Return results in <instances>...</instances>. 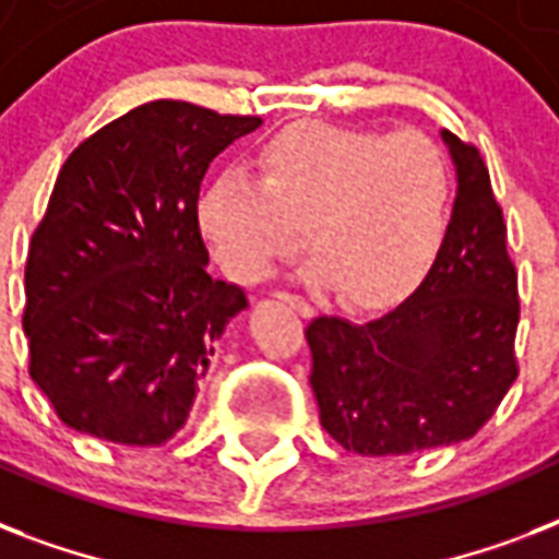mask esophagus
Segmentation results:
<instances>
[{"label":"esophagus","instance_id":"34e87169","mask_svg":"<svg viewBox=\"0 0 559 559\" xmlns=\"http://www.w3.org/2000/svg\"><path fill=\"white\" fill-rule=\"evenodd\" d=\"M278 298H281V301H287V305L293 307L296 313H301V316L313 313V307L307 305V301L301 296H296V293H278Z\"/></svg>","mask_w":559,"mask_h":559}]
</instances>
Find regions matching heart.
<instances>
[{"mask_svg":"<svg viewBox=\"0 0 559 559\" xmlns=\"http://www.w3.org/2000/svg\"><path fill=\"white\" fill-rule=\"evenodd\" d=\"M254 177L223 170L197 200L202 240L237 281H261L305 228L313 278L350 305H385L424 278L447 235L450 159L420 130L289 124L258 147Z\"/></svg>","mask_w":559,"mask_h":559,"instance_id":"1","label":"heart"}]
</instances>
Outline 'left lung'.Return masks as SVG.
I'll return each mask as SVG.
<instances>
[{"mask_svg":"<svg viewBox=\"0 0 559 559\" xmlns=\"http://www.w3.org/2000/svg\"><path fill=\"white\" fill-rule=\"evenodd\" d=\"M455 205L420 287L380 319L307 324L324 432L359 455H403L464 441L516 380L520 289L508 226L481 153L443 130Z\"/></svg>","mask_w":559,"mask_h":559,"instance_id":"left-lung-1","label":"left lung"}]
</instances>
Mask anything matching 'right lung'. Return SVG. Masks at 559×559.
<instances>
[{"label":"right lung","instance_id":"add662e5","mask_svg":"<svg viewBox=\"0 0 559 559\" xmlns=\"http://www.w3.org/2000/svg\"><path fill=\"white\" fill-rule=\"evenodd\" d=\"M261 127L151 100L66 159L25 261L28 373L78 432L159 447L182 429L217 340L249 301L211 278L197 228L217 153Z\"/></svg>","mask_w":559,"mask_h":559}]
</instances>
